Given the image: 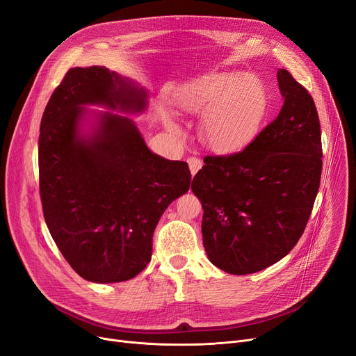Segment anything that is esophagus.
<instances>
[{
    "label": "esophagus",
    "instance_id": "esophagus-1",
    "mask_svg": "<svg viewBox=\"0 0 356 356\" xmlns=\"http://www.w3.org/2000/svg\"><path fill=\"white\" fill-rule=\"evenodd\" d=\"M188 163H189V168H191V173L192 176H195L202 167V161L197 159V157H189L188 159Z\"/></svg>",
    "mask_w": 356,
    "mask_h": 356
}]
</instances>
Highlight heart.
I'll list each match as a JSON object with an SVG mask.
<instances>
[{"mask_svg":"<svg viewBox=\"0 0 356 356\" xmlns=\"http://www.w3.org/2000/svg\"><path fill=\"white\" fill-rule=\"evenodd\" d=\"M180 112L203 117L202 136L218 154H234L247 148L263 129L268 92L258 78L238 72H212L183 85L173 97ZM167 125L179 133V124L168 117Z\"/></svg>","mask_w":356,"mask_h":356,"instance_id":"b5f03b06","label":"heart"}]
</instances>
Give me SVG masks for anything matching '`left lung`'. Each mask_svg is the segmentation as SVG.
Instances as JSON below:
<instances>
[{"label": "left lung", "mask_w": 356, "mask_h": 356, "mask_svg": "<svg viewBox=\"0 0 356 356\" xmlns=\"http://www.w3.org/2000/svg\"><path fill=\"white\" fill-rule=\"evenodd\" d=\"M284 105L242 152L207 156L192 181L203 208V247L235 275L284 258L307 225L322 175V134L310 93L277 72Z\"/></svg>", "instance_id": "1"}]
</instances>
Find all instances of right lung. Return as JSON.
<instances>
[{
	"label": "right lung",
	"mask_w": 356,
	"mask_h": 356,
	"mask_svg": "<svg viewBox=\"0 0 356 356\" xmlns=\"http://www.w3.org/2000/svg\"><path fill=\"white\" fill-rule=\"evenodd\" d=\"M148 93L104 66L73 67L54 89L39 137L46 225L70 267L92 283L136 277L152 259L153 234L191 188L188 163L149 149L134 121Z\"/></svg>",
	"instance_id": "1"
}]
</instances>
